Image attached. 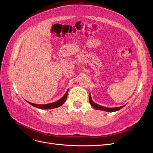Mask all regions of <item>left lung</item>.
Returning <instances> with one entry per match:
<instances>
[{
  "label": "left lung",
  "mask_w": 153,
  "mask_h": 153,
  "mask_svg": "<svg viewBox=\"0 0 153 153\" xmlns=\"http://www.w3.org/2000/svg\"><path fill=\"white\" fill-rule=\"evenodd\" d=\"M89 102L91 105V106L92 107L94 108L95 109L97 110H104V111H106V112H115V111H117L119 110L120 109H121L123 107H124V106H119V107H115V108H107V107H105V106H101L100 105H98L95 103L92 100L91 98V94H89Z\"/></svg>",
  "instance_id": "8db88e82"
}]
</instances>
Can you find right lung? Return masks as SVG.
I'll return each instance as SVG.
<instances>
[{"mask_svg":"<svg viewBox=\"0 0 153 153\" xmlns=\"http://www.w3.org/2000/svg\"><path fill=\"white\" fill-rule=\"evenodd\" d=\"M68 90L66 91L65 94L64 95L62 98H61L59 100L55 101V102H53V103L45 104V105H37V104L30 103L29 101H27V102H28L29 104H30L31 105L34 106V107L41 108V109H52L54 108H57V107H59V106H61L62 105H63L64 103L66 101L68 97Z\"/></svg>","mask_w":153,"mask_h":153,"instance_id":"right-lung-1","label":"right lung"}]
</instances>
